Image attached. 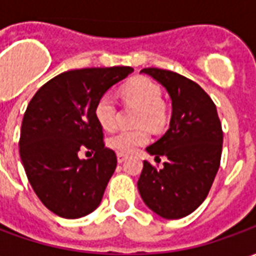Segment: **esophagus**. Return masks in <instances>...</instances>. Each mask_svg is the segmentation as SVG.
Listing matches in <instances>:
<instances>
[{"label":"esophagus","instance_id":"obj_1","mask_svg":"<svg viewBox=\"0 0 256 256\" xmlns=\"http://www.w3.org/2000/svg\"><path fill=\"white\" fill-rule=\"evenodd\" d=\"M128 159V155H123V154H118V163H123V162Z\"/></svg>","mask_w":256,"mask_h":256}]
</instances>
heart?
<instances>
[{
  "instance_id": "b5f03b06",
  "label": "heart",
  "mask_w": 256,
  "mask_h": 256,
  "mask_svg": "<svg viewBox=\"0 0 256 256\" xmlns=\"http://www.w3.org/2000/svg\"><path fill=\"white\" fill-rule=\"evenodd\" d=\"M122 97L126 102L140 110L138 124L152 130H159L166 123V108L162 102L160 88L146 78H136L123 86ZM96 120L101 128L111 130L116 122V106L110 94H102L94 106ZM148 141V134L142 128L120 130L108 140L112 150L119 154H132Z\"/></svg>"
}]
</instances>
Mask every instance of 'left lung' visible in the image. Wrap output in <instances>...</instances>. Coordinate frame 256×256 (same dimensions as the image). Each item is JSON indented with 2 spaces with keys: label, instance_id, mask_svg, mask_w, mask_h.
<instances>
[{
  "label": "left lung",
  "instance_id": "obj_1",
  "mask_svg": "<svg viewBox=\"0 0 256 256\" xmlns=\"http://www.w3.org/2000/svg\"><path fill=\"white\" fill-rule=\"evenodd\" d=\"M166 89L172 100L168 130L146 148L160 162L155 168L144 160L138 192L146 207L164 220L186 216L207 198L218 172L224 144L216 106L198 84L182 75L159 68H144Z\"/></svg>",
  "mask_w": 256,
  "mask_h": 256
}]
</instances>
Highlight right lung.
<instances>
[{
  "mask_svg": "<svg viewBox=\"0 0 256 256\" xmlns=\"http://www.w3.org/2000/svg\"><path fill=\"white\" fill-rule=\"evenodd\" d=\"M133 71L72 70L50 79L31 98L20 130V159L34 192L53 214L76 220L100 206L118 160L104 146L94 106ZM80 149L95 156L82 160Z\"/></svg>",
  "mask_w": 256,
  "mask_h": 256,
  "instance_id": "right-lung-1",
  "label": "right lung"
}]
</instances>
